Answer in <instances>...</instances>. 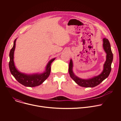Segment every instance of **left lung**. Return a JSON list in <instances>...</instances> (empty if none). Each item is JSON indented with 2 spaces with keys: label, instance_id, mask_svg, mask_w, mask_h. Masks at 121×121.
I'll return each instance as SVG.
<instances>
[{
  "label": "left lung",
  "instance_id": "obj_1",
  "mask_svg": "<svg viewBox=\"0 0 121 121\" xmlns=\"http://www.w3.org/2000/svg\"><path fill=\"white\" fill-rule=\"evenodd\" d=\"M103 48L106 53V61L104 65V69L99 75L88 78L82 79L77 77L73 72V63L72 59L70 60L69 64V72L71 78L78 85L83 87H94L99 84L101 82L108 77L111 70V64L113 61V53L108 40L104 38L103 39Z\"/></svg>",
  "mask_w": 121,
  "mask_h": 121
}]
</instances>
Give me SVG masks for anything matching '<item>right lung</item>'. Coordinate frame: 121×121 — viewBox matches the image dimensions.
Here are the masks:
<instances>
[{"label": "right lung", "mask_w": 121, "mask_h": 121, "mask_svg": "<svg viewBox=\"0 0 121 121\" xmlns=\"http://www.w3.org/2000/svg\"><path fill=\"white\" fill-rule=\"evenodd\" d=\"M16 40L17 39L15 40L13 47L11 49L9 53L10 62L9 66L11 74L19 83L26 87H33L41 85L49 77L51 70V64L55 59V58L51 59L48 62L46 67L45 71L42 73L26 74L22 73L18 71V69L16 68L14 61Z\"/></svg>", "instance_id": "add662e5"}]
</instances>
